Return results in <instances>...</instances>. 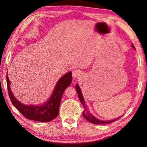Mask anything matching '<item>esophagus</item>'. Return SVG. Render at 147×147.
I'll return each mask as SVG.
<instances>
[{
  "label": "esophagus",
  "mask_w": 147,
  "mask_h": 147,
  "mask_svg": "<svg viewBox=\"0 0 147 147\" xmlns=\"http://www.w3.org/2000/svg\"><path fill=\"white\" fill-rule=\"evenodd\" d=\"M82 75V72H81L78 69H74L73 71V74H72V76H73V78H78Z\"/></svg>",
  "instance_id": "1"
}]
</instances>
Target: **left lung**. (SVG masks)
I'll use <instances>...</instances> for the list:
<instances>
[{
	"mask_svg": "<svg viewBox=\"0 0 147 147\" xmlns=\"http://www.w3.org/2000/svg\"><path fill=\"white\" fill-rule=\"evenodd\" d=\"M134 49H135V46L134 45H132ZM76 91H77V93H78V96H79V98H80V100L81 102V103L83 104V107H84V111L83 112V117H85L87 121H88L90 123H93V124H109V123H112V122H114L115 121H116L117 119H119L121 118L122 116L121 117H119L116 119H113V120H110V121H101V120H99L98 119H96V117H95L93 115L90 114V112L87 110V107L86 106V104H85V100H84V98L83 96V95L82 93V91H81V89L80 88V86H78V85H76Z\"/></svg>",
	"mask_w": 147,
	"mask_h": 147,
	"instance_id": "8db88e82",
	"label": "left lung"
}]
</instances>
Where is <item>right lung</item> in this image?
<instances>
[{"label": "right lung", "mask_w": 147, "mask_h": 147, "mask_svg": "<svg viewBox=\"0 0 147 147\" xmlns=\"http://www.w3.org/2000/svg\"><path fill=\"white\" fill-rule=\"evenodd\" d=\"M7 79V90L12 104L20 111L24 117L30 120L39 122H49L57 116L59 114V105L61 104L62 95L72 82V73L69 72L62 76L56 84L51 97L44 104L41 105H24L19 102L14 97L10 88L11 82L8 76Z\"/></svg>", "instance_id": "1"}]
</instances>
